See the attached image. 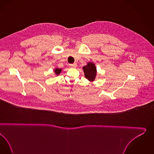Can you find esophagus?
<instances>
[{
  "instance_id": "34e87169",
  "label": "esophagus",
  "mask_w": 154,
  "mask_h": 154,
  "mask_svg": "<svg viewBox=\"0 0 154 154\" xmlns=\"http://www.w3.org/2000/svg\"><path fill=\"white\" fill-rule=\"evenodd\" d=\"M70 66L71 68H76L77 67V64L74 63V64H70Z\"/></svg>"
}]
</instances>
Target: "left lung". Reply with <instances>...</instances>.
Wrapping results in <instances>:
<instances>
[{"instance_id": "1", "label": "left lung", "mask_w": 154, "mask_h": 154, "mask_svg": "<svg viewBox=\"0 0 154 154\" xmlns=\"http://www.w3.org/2000/svg\"><path fill=\"white\" fill-rule=\"evenodd\" d=\"M85 77L91 82L94 81L97 75V69L95 64L93 63H88L87 65L83 67Z\"/></svg>"}]
</instances>
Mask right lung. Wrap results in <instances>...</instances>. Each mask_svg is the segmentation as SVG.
Listing matches in <instances>:
<instances>
[{
    "mask_svg": "<svg viewBox=\"0 0 154 154\" xmlns=\"http://www.w3.org/2000/svg\"><path fill=\"white\" fill-rule=\"evenodd\" d=\"M61 70H62V69H61L55 68L54 70V73H55V74H56V75H59V74H60V73L61 72Z\"/></svg>",
    "mask_w": 154,
    "mask_h": 154,
    "instance_id": "add662e5",
    "label": "right lung"
}]
</instances>
